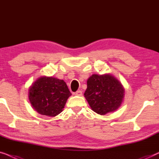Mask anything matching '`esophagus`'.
I'll return each instance as SVG.
<instances>
[{
    "mask_svg": "<svg viewBox=\"0 0 159 159\" xmlns=\"http://www.w3.org/2000/svg\"><path fill=\"white\" fill-rule=\"evenodd\" d=\"M74 95H75V96H79V97H80V96H82V91H77L76 92L74 93Z\"/></svg>",
    "mask_w": 159,
    "mask_h": 159,
    "instance_id": "34e87169",
    "label": "esophagus"
}]
</instances>
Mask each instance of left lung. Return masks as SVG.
<instances>
[{"mask_svg": "<svg viewBox=\"0 0 159 159\" xmlns=\"http://www.w3.org/2000/svg\"><path fill=\"white\" fill-rule=\"evenodd\" d=\"M125 97V89L121 82L110 73L93 74L87 80L84 97L91 109L105 115L114 112L121 106Z\"/></svg>", "mask_w": 159, "mask_h": 159, "instance_id": "8db88e82", "label": "left lung"}]
</instances>
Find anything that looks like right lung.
Here are the masks:
<instances>
[{"mask_svg": "<svg viewBox=\"0 0 159 159\" xmlns=\"http://www.w3.org/2000/svg\"><path fill=\"white\" fill-rule=\"evenodd\" d=\"M28 94L36 111L42 115L55 117L63 110L71 93L63 80L40 76L29 88Z\"/></svg>", "mask_w": 159, "mask_h": 159, "instance_id": "1", "label": "right lung"}]
</instances>
